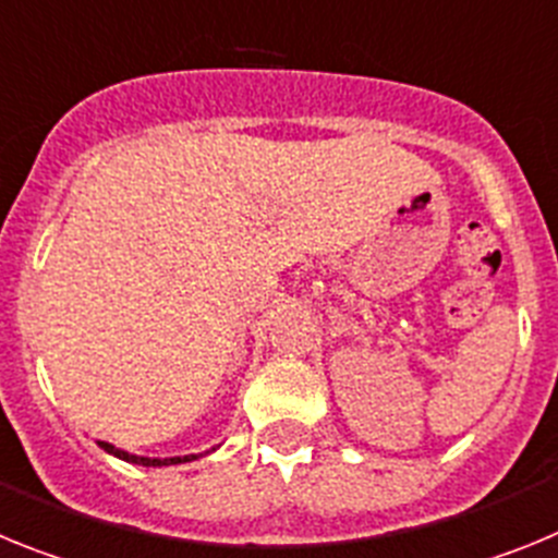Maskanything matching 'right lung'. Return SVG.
Returning a JSON list of instances; mask_svg holds the SVG:
<instances>
[{"mask_svg":"<svg viewBox=\"0 0 558 558\" xmlns=\"http://www.w3.org/2000/svg\"><path fill=\"white\" fill-rule=\"evenodd\" d=\"M97 445L102 447V450L108 452V456L120 458V461H128V463H140V466H172V463H190V461H198V458L209 456V452H215L218 447H211V450L206 452H198V456H175V458H145V456H133V452H125L120 450V447L108 445V441H97Z\"/></svg>","mask_w":558,"mask_h":558,"instance_id":"obj_1","label":"right lung"}]
</instances>
